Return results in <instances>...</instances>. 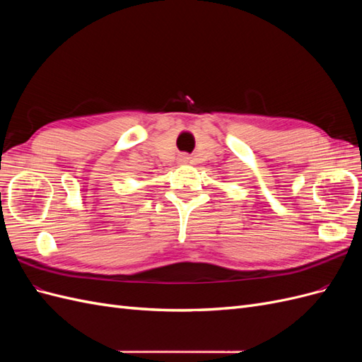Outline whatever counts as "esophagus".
Instances as JSON below:
<instances>
[{
    "label": "esophagus",
    "instance_id": "34e87169",
    "mask_svg": "<svg viewBox=\"0 0 362 362\" xmlns=\"http://www.w3.org/2000/svg\"><path fill=\"white\" fill-rule=\"evenodd\" d=\"M178 163L180 164H187V163H190V157L187 154H180L178 156Z\"/></svg>",
    "mask_w": 362,
    "mask_h": 362
}]
</instances>
